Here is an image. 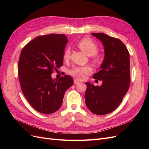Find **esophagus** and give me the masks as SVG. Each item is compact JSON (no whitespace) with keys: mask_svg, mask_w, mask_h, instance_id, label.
<instances>
[{"mask_svg":"<svg viewBox=\"0 0 149 149\" xmlns=\"http://www.w3.org/2000/svg\"><path fill=\"white\" fill-rule=\"evenodd\" d=\"M79 81H78L77 79H74V84H79Z\"/></svg>","mask_w":149,"mask_h":149,"instance_id":"1","label":"esophagus"}]
</instances>
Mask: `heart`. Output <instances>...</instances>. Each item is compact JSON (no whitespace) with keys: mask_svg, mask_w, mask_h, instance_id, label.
<instances>
[{"mask_svg":"<svg viewBox=\"0 0 149 149\" xmlns=\"http://www.w3.org/2000/svg\"><path fill=\"white\" fill-rule=\"evenodd\" d=\"M78 47L81 50L88 56H93L97 53L98 48L97 45L94 43L91 39L89 38H84L80 40L77 44ZM70 49L68 48L65 51L63 58L64 60H67L69 59L70 56ZM94 61L96 63H100V60L98 58L94 59ZM92 73V68L89 66H76L72 68L70 71L71 75L74 76L76 79L82 80L86 78V76Z\"/></svg>","mask_w":149,"mask_h":149,"instance_id":"b5f03b06","label":"heart"}]
</instances>
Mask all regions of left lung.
Listing matches in <instances>:
<instances>
[{
    "label": "left lung",
    "mask_w": 149,
    "mask_h": 149,
    "mask_svg": "<svg viewBox=\"0 0 149 149\" xmlns=\"http://www.w3.org/2000/svg\"><path fill=\"white\" fill-rule=\"evenodd\" d=\"M102 42L104 58L94 79L102 81L101 86L90 83L85 92V102L97 115L111 113L118 108L127 93L130 81L129 53L119 39L103 33H93Z\"/></svg>",
    "instance_id": "left-lung-1"
}]
</instances>
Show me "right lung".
Here are the masks:
<instances>
[{
    "label": "right lung",
    "instance_id": "add662e5",
    "mask_svg": "<svg viewBox=\"0 0 149 149\" xmlns=\"http://www.w3.org/2000/svg\"><path fill=\"white\" fill-rule=\"evenodd\" d=\"M65 35L38 36L22 49L19 61L22 91L31 106L42 114L60 109L66 90L73 84L70 76L53 79L52 74L63 64Z\"/></svg>",
    "mask_w": 149,
    "mask_h": 149
}]
</instances>
